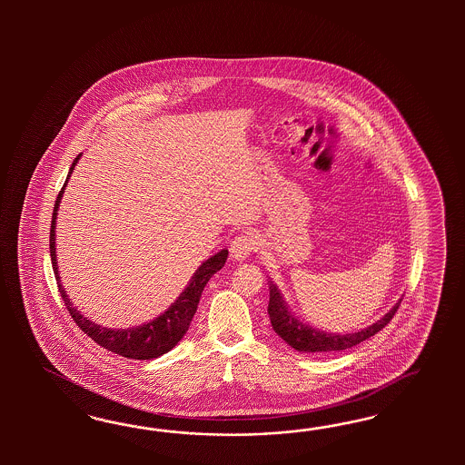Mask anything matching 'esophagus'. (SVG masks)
<instances>
[{
  "mask_svg": "<svg viewBox=\"0 0 465 465\" xmlns=\"http://www.w3.org/2000/svg\"><path fill=\"white\" fill-rule=\"evenodd\" d=\"M255 245H257V240H255L252 233H243V235H239V237L233 239L232 245H230V252H232L233 259L243 261L255 251Z\"/></svg>",
  "mask_w": 465,
  "mask_h": 465,
  "instance_id": "34e87169",
  "label": "esophagus"
}]
</instances>
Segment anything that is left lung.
Segmentation results:
<instances>
[{"label":"left lung","instance_id":"left-lung-1","mask_svg":"<svg viewBox=\"0 0 465 465\" xmlns=\"http://www.w3.org/2000/svg\"><path fill=\"white\" fill-rule=\"evenodd\" d=\"M399 305H401V300L377 322L368 325L361 331L350 332V334L329 332V331H322L319 327L307 324V322H303V321L295 317V313L284 302L280 288L269 280L268 313L271 324H272V329L276 331V334L296 351L336 352L350 350L352 346L375 336L379 331L389 324L392 321L395 312L399 309Z\"/></svg>","mask_w":465,"mask_h":465}]
</instances>
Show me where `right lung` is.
<instances>
[{"mask_svg": "<svg viewBox=\"0 0 465 465\" xmlns=\"http://www.w3.org/2000/svg\"><path fill=\"white\" fill-rule=\"evenodd\" d=\"M80 156H82V153L76 156L71 163L66 183L63 185V189L59 191V196H57L56 204H54V212H53V222H51L49 249H51V261H53V269H54L59 293L63 296V302L70 312L73 321L78 324V327L84 331L86 336L94 339L102 348H105L107 351L121 354L124 358H131V360H153V358H158V356L169 352L172 348H175L177 342L183 338V334L187 332L191 321L196 313L197 303H199V298H201V293H203L206 282H210V278L214 272H218L220 269L225 266L228 251L223 249V251L212 255L210 259H206L196 269L191 282H187V286L183 288V293L177 296V300L170 305L169 309L165 310L162 315L155 317L153 321L136 325V327H127V329L104 327V325L90 321L88 317H84L80 310L73 307L70 296L64 292V288L61 284V278H59V271H57L56 257L57 208H59L61 197L64 194V187H66L68 179L71 177V172L74 170V165L78 163Z\"/></svg>", "mask_w": 465, "mask_h": 465, "instance_id": "add662e5", "label": "right lung"}]
</instances>
